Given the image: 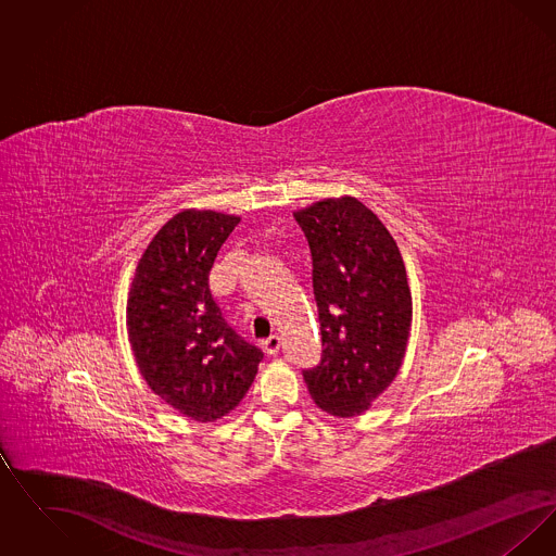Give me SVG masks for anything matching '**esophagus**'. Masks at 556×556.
<instances>
[{"mask_svg": "<svg viewBox=\"0 0 556 556\" xmlns=\"http://www.w3.org/2000/svg\"><path fill=\"white\" fill-rule=\"evenodd\" d=\"M279 348H281V338L279 336H270V338H266L265 342H263V350H265L268 356L277 354Z\"/></svg>", "mask_w": 556, "mask_h": 556, "instance_id": "obj_1", "label": "esophagus"}]
</instances>
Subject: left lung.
Wrapping results in <instances>:
<instances>
[{"label": "left lung", "mask_w": 556, "mask_h": 556, "mask_svg": "<svg viewBox=\"0 0 556 556\" xmlns=\"http://www.w3.org/2000/svg\"><path fill=\"white\" fill-rule=\"evenodd\" d=\"M311 245L323 354L302 370L320 410L363 415L402 367L413 298L396 239L352 195L293 212Z\"/></svg>", "instance_id": "left-lung-1"}]
</instances>
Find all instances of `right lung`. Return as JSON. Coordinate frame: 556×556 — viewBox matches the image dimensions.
<instances>
[{
  "mask_svg": "<svg viewBox=\"0 0 556 556\" xmlns=\"http://www.w3.org/2000/svg\"><path fill=\"white\" fill-rule=\"evenodd\" d=\"M236 214H175L141 254L127 300L132 356L148 388L200 424L231 413L258 372L263 352L225 323L208 288L214 258Z\"/></svg>",
  "mask_w": 556,
  "mask_h": 556,
  "instance_id": "obj_1",
  "label": "right lung"
}]
</instances>
